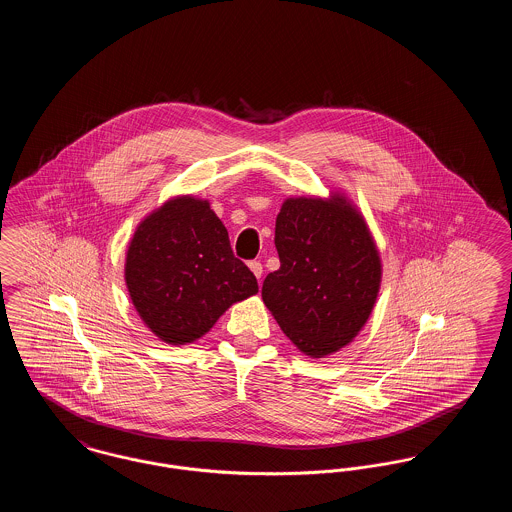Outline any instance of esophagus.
<instances>
[{
	"instance_id": "esophagus-1",
	"label": "esophagus",
	"mask_w": 512,
	"mask_h": 512,
	"mask_svg": "<svg viewBox=\"0 0 512 512\" xmlns=\"http://www.w3.org/2000/svg\"><path fill=\"white\" fill-rule=\"evenodd\" d=\"M249 268H251V272L255 274V278H257V280H261V276H263V265H261L259 261H251V263H249Z\"/></svg>"
}]
</instances>
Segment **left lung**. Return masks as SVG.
Returning a JSON list of instances; mask_svg holds the SVG:
<instances>
[{
  "mask_svg": "<svg viewBox=\"0 0 512 512\" xmlns=\"http://www.w3.org/2000/svg\"><path fill=\"white\" fill-rule=\"evenodd\" d=\"M274 245L280 268L261 293L282 332L311 359L349 345L382 284V257L359 207L341 190L286 197Z\"/></svg>",
  "mask_w": 512,
  "mask_h": 512,
  "instance_id": "obj_1",
  "label": "left lung"
}]
</instances>
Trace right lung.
I'll use <instances>...</instances> for the list:
<instances>
[{"instance_id":"right-lung-1","label":"right lung","mask_w":512,"mask_h":512,"mask_svg":"<svg viewBox=\"0 0 512 512\" xmlns=\"http://www.w3.org/2000/svg\"><path fill=\"white\" fill-rule=\"evenodd\" d=\"M124 282L142 322L171 345L199 340L234 303L259 292L209 199L195 195H172L140 220Z\"/></svg>"}]
</instances>
